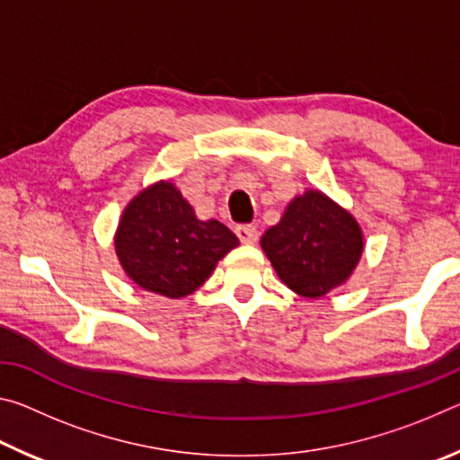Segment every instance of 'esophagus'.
Here are the masks:
<instances>
[{
  "instance_id": "esophagus-1",
  "label": "esophagus",
  "mask_w": 460,
  "mask_h": 460,
  "mask_svg": "<svg viewBox=\"0 0 460 460\" xmlns=\"http://www.w3.org/2000/svg\"><path fill=\"white\" fill-rule=\"evenodd\" d=\"M258 229L253 227V225H239L237 227V237L241 239V243H247V245H252V243H255V241H258Z\"/></svg>"
}]
</instances>
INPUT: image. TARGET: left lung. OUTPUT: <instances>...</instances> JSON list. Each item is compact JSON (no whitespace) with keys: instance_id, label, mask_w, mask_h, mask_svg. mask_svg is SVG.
I'll list each match as a JSON object with an SVG mask.
<instances>
[{"instance_id":"8db88e82","label":"left lung","mask_w":460,"mask_h":460,"mask_svg":"<svg viewBox=\"0 0 460 460\" xmlns=\"http://www.w3.org/2000/svg\"><path fill=\"white\" fill-rule=\"evenodd\" d=\"M260 243L278 278L305 298L345 284L365 249L361 225L318 189L296 194Z\"/></svg>"}]
</instances>
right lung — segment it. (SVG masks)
<instances>
[{
  "instance_id": "add662e5",
  "label": "right lung",
  "mask_w": 460,
  "mask_h": 460,
  "mask_svg": "<svg viewBox=\"0 0 460 460\" xmlns=\"http://www.w3.org/2000/svg\"><path fill=\"white\" fill-rule=\"evenodd\" d=\"M113 245L131 282L176 300L197 292L239 239L217 219L200 221L172 181H158L123 208Z\"/></svg>"
}]
</instances>
